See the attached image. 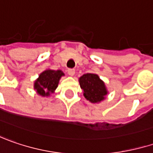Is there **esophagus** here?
I'll list each match as a JSON object with an SVG mask.
<instances>
[{
    "mask_svg": "<svg viewBox=\"0 0 153 153\" xmlns=\"http://www.w3.org/2000/svg\"><path fill=\"white\" fill-rule=\"evenodd\" d=\"M68 74L70 76H73L74 74H75V70L74 68H69L68 70Z\"/></svg>",
    "mask_w": 153,
    "mask_h": 153,
    "instance_id": "obj_1",
    "label": "esophagus"
}]
</instances>
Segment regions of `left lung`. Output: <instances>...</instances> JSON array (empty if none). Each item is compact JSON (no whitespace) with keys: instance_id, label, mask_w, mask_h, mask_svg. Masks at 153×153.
Returning a JSON list of instances; mask_svg holds the SVG:
<instances>
[{"instance_id":"left-lung-1","label":"left lung","mask_w":153,"mask_h":153,"mask_svg":"<svg viewBox=\"0 0 153 153\" xmlns=\"http://www.w3.org/2000/svg\"><path fill=\"white\" fill-rule=\"evenodd\" d=\"M79 85L84 91L85 98L92 103H97L105 99L107 91L104 82L94 74H85L79 78Z\"/></svg>"}]
</instances>
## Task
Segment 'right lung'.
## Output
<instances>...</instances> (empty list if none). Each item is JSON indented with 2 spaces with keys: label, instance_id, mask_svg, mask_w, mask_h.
Listing matches in <instances>:
<instances>
[{
  "label": "right lung",
  "instance_id": "right-lung-1",
  "mask_svg": "<svg viewBox=\"0 0 153 153\" xmlns=\"http://www.w3.org/2000/svg\"><path fill=\"white\" fill-rule=\"evenodd\" d=\"M62 75L64 74L60 70H46L41 73L39 79L35 81L34 88L41 96H48L57 88L59 80Z\"/></svg>",
  "mask_w": 153,
  "mask_h": 153
}]
</instances>
